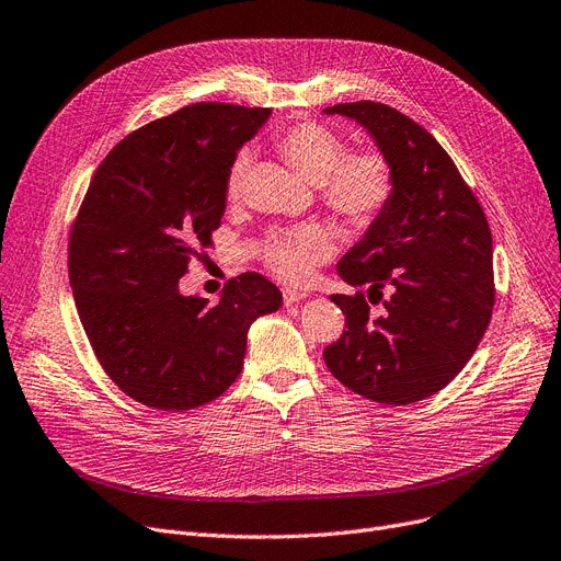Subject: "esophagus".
Listing matches in <instances>:
<instances>
[{"label":"esophagus","mask_w":561,"mask_h":561,"mask_svg":"<svg viewBox=\"0 0 561 561\" xmlns=\"http://www.w3.org/2000/svg\"><path fill=\"white\" fill-rule=\"evenodd\" d=\"M282 296H284V305H296V302L305 300L309 294L298 291V288H282Z\"/></svg>","instance_id":"1"}]
</instances>
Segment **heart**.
Listing matches in <instances>:
<instances>
[{
  "mask_svg": "<svg viewBox=\"0 0 561 561\" xmlns=\"http://www.w3.org/2000/svg\"><path fill=\"white\" fill-rule=\"evenodd\" d=\"M275 150L305 175L319 184V196L328 210L354 224L377 219L396 194V171L379 150L346 152L344 138L321 122H296L275 136ZM249 154L240 152L226 175V196L238 198ZM335 252V238L321 224H307L275 236L267 242L263 261L277 277L291 284H307L317 267Z\"/></svg>",
  "mask_w": 561,
  "mask_h": 561,
  "instance_id": "heart-1",
  "label": "heart"
}]
</instances>
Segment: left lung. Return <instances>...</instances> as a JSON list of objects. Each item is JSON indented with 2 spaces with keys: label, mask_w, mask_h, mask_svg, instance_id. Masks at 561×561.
<instances>
[{
  "label": "left lung",
  "mask_w": 561,
  "mask_h": 561,
  "mask_svg": "<svg viewBox=\"0 0 561 561\" xmlns=\"http://www.w3.org/2000/svg\"><path fill=\"white\" fill-rule=\"evenodd\" d=\"M323 113L356 119L396 171L388 207L337 265L346 284L369 288L367 296H330L346 330L323 348L325 365L371 402L425 400L460 375L492 317L485 213L437 138L411 117L377 101ZM369 301H383L387 312L375 320Z\"/></svg>",
  "instance_id": "left-lung-1"
}]
</instances>
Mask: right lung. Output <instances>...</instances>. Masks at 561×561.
I'll return each instance as SVG.
<instances>
[{
	"label": "right lung",
	"mask_w": 561,
	"mask_h": 561,
	"mask_svg": "<svg viewBox=\"0 0 561 561\" xmlns=\"http://www.w3.org/2000/svg\"><path fill=\"white\" fill-rule=\"evenodd\" d=\"M270 108L194 103L119 140L96 169L69 238V279L94 356L136 402L186 411L217 400L242 371L247 330L282 307L259 273L219 302L182 296L180 279L213 244L226 175Z\"/></svg>",
	"instance_id": "right-lung-1"
}]
</instances>
